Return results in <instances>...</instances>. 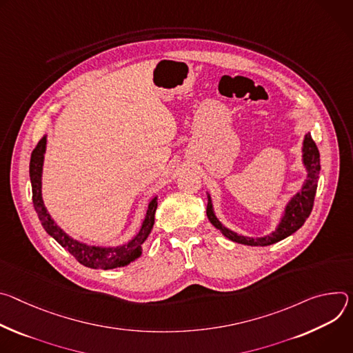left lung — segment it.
<instances>
[{
	"label": "left lung",
	"mask_w": 353,
	"mask_h": 353,
	"mask_svg": "<svg viewBox=\"0 0 353 353\" xmlns=\"http://www.w3.org/2000/svg\"><path fill=\"white\" fill-rule=\"evenodd\" d=\"M301 163L303 167L307 172V178L304 179L301 188L299 192L290 198L288 205L285 206V210L282 213V217L276 225V228L270 231L266 236L262 237H248V236H241V234L230 230L225 227L219 217L214 213L213 202L210 193L208 192V208L206 213L210 220V223L220 230L223 236L234 243L250 245V247H266L272 245L275 243H279L285 240L286 237L292 236L293 232H296L307 220L312 210V203H314V196H316V190H317V183H319V175L321 171V164H320V152L316 145V143L312 141V137L310 133H307L303 139V145H301Z\"/></svg>",
	"instance_id": "8db88e82"
}]
</instances>
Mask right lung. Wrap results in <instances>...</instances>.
I'll list each match as a JSON object with an SVG mask.
<instances>
[{
  "mask_svg": "<svg viewBox=\"0 0 353 353\" xmlns=\"http://www.w3.org/2000/svg\"><path fill=\"white\" fill-rule=\"evenodd\" d=\"M46 144H48V134H45L41 139L36 148L32 151L30 164H29V176L32 183V201H33L34 210L49 236L53 237L81 265L92 269L106 270V269L122 268L136 261L137 258H140L143 252V244L148 239L150 232L154 227V214H155L157 206H159V203H157V201H159L157 196H154L150 201L145 216L141 221L140 230L136 232L134 237H132L125 244L105 247V245H91L80 240H75L71 236H68V234L61 227H59L57 223L52 219L42 198V175H43Z\"/></svg>",
  "mask_w": 353,
  "mask_h": 353,
  "instance_id": "1",
  "label": "right lung"
}]
</instances>
